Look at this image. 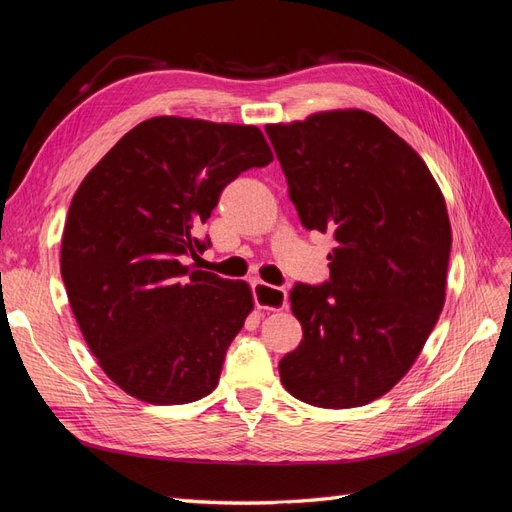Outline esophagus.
I'll return each instance as SVG.
<instances>
[{"label": "esophagus", "instance_id": "34e87169", "mask_svg": "<svg viewBox=\"0 0 512 512\" xmlns=\"http://www.w3.org/2000/svg\"><path fill=\"white\" fill-rule=\"evenodd\" d=\"M253 296L257 309L264 311H283L287 306V291L281 287H274L268 283L255 281L253 283Z\"/></svg>", "mask_w": 512, "mask_h": 512}]
</instances>
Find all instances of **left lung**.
Wrapping results in <instances>:
<instances>
[{
	"label": "left lung",
	"instance_id": "8db88e82",
	"mask_svg": "<svg viewBox=\"0 0 512 512\" xmlns=\"http://www.w3.org/2000/svg\"><path fill=\"white\" fill-rule=\"evenodd\" d=\"M266 133L302 225L334 236L330 281L289 294L302 341L279 362L281 382L315 407L367 405L412 369L444 309V195L369 111H321Z\"/></svg>",
	"mask_w": 512,
	"mask_h": 512
}]
</instances>
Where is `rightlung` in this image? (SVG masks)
Listing matches in <instances>:
<instances>
[{
  "label": "right lung",
  "instance_id": "right-lung-1",
  "mask_svg": "<svg viewBox=\"0 0 512 512\" xmlns=\"http://www.w3.org/2000/svg\"><path fill=\"white\" fill-rule=\"evenodd\" d=\"M272 158L257 126L160 115L128 130L77 188L62 279L87 347L130 397L182 405L216 388L253 294L184 257L208 248L197 231L223 188Z\"/></svg>",
  "mask_w": 512,
  "mask_h": 512
}]
</instances>
